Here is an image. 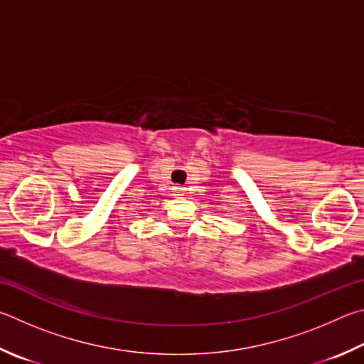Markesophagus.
<instances>
[{"mask_svg": "<svg viewBox=\"0 0 364 364\" xmlns=\"http://www.w3.org/2000/svg\"><path fill=\"white\" fill-rule=\"evenodd\" d=\"M183 193V188L181 187H174V195H182Z\"/></svg>", "mask_w": 364, "mask_h": 364, "instance_id": "1", "label": "esophagus"}]
</instances>
